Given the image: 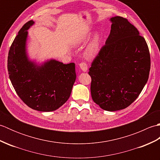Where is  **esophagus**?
<instances>
[{"instance_id": "34e87169", "label": "esophagus", "mask_w": 160, "mask_h": 160, "mask_svg": "<svg viewBox=\"0 0 160 160\" xmlns=\"http://www.w3.org/2000/svg\"><path fill=\"white\" fill-rule=\"evenodd\" d=\"M79 66H80V68L81 69V70H82V71H84V72H86V71L88 69L87 64L86 63H84V62L80 63L79 64Z\"/></svg>"}]
</instances>
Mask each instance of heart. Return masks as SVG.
I'll list each match as a JSON object with an SVG mask.
<instances>
[{"mask_svg":"<svg viewBox=\"0 0 160 160\" xmlns=\"http://www.w3.org/2000/svg\"><path fill=\"white\" fill-rule=\"evenodd\" d=\"M100 36L96 33L92 40L88 44L84 52V56L87 60H92L96 58L100 52Z\"/></svg>","mask_w":160,"mask_h":160,"instance_id":"obj_1","label":"heart"}]
</instances>
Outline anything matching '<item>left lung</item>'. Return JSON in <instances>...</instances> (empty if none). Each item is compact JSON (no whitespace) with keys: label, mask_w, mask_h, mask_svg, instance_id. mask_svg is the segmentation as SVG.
I'll return each mask as SVG.
<instances>
[{"label":"left lung","mask_w":160,"mask_h":160,"mask_svg":"<svg viewBox=\"0 0 160 160\" xmlns=\"http://www.w3.org/2000/svg\"><path fill=\"white\" fill-rule=\"evenodd\" d=\"M111 32L91 64V93L102 109L115 111L136 100L151 69L147 43L137 28L121 16L110 18Z\"/></svg>","instance_id":"1"}]
</instances>
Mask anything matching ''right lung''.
I'll return each mask as SVG.
<instances>
[{"mask_svg": "<svg viewBox=\"0 0 160 160\" xmlns=\"http://www.w3.org/2000/svg\"><path fill=\"white\" fill-rule=\"evenodd\" d=\"M33 24V20L25 23L13 40L8 54L9 77L24 103L32 109L50 112L70 97L76 79V65L54 59L41 64L30 60L27 51L28 30Z\"/></svg>", "mask_w": 160, "mask_h": 160, "instance_id": "right-lung-1", "label": "right lung"}]
</instances>
